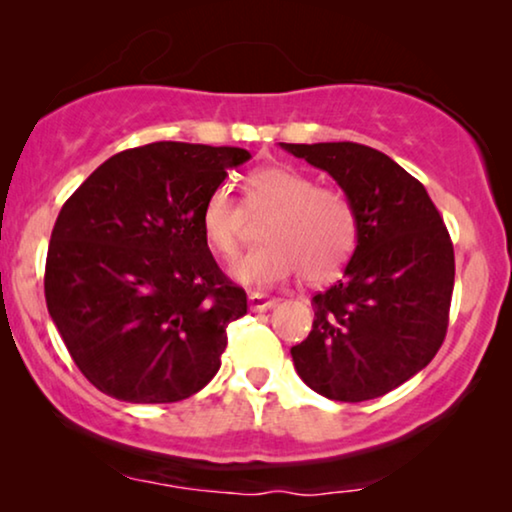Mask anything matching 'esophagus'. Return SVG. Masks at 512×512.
I'll return each instance as SVG.
<instances>
[{
    "mask_svg": "<svg viewBox=\"0 0 512 512\" xmlns=\"http://www.w3.org/2000/svg\"><path fill=\"white\" fill-rule=\"evenodd\" d=\"M277 305V298H270L265 296V293H249V310L251 312H265V310H272V307Z\"/></svg>",
    "mask_w": 512,
    "mask_h": 512,
    "instance_id": "34e87169",
    "label": "esophagus"
}]
</instances>
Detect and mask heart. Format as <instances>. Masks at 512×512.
<instances>
[{"instance_id": "heart-1", "label": "heart", "mask_w": 512, "mask_h": 512, "mask_svg": "<svg viewBox=\"0 0 512 512\" xmlns=\"http://www.w3.org/2000/svg\"><path fill=\"white\" fill-rule=\"evenodd\" d=\"M251 216H265L261 247L233 265L240 284L272 286L303 270L312 284L331 282L345 268L359 240L354 205L342 191L317 186L310 174L289 165L256 170L244 186V205L226 186L207 195L200 228L216 256L240 254Z\"/></svg>"}]
</instances>
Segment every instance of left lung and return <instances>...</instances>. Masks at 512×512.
Masks as SVG:
<instances>
[{"label": "left lung", "instance_id": "obj_1", "mask_svg": "<svg viewBox=\"0 0 512 512\" xmlns=\"http://www.w3.org/2000/svg\"><path fill=\"white\" fill-rule=\"evenodd\" d=\"M338 181L359 221L345 277L312 298L314 324L291 347L300 380L331 401L389 394L443 345L454 249L426 188L382 151L354 142L282 144Z\"/></svg>", "mask_w": 512, "mask_h": 512}]
</instances>
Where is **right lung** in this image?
<instances>
[{"instance_id": "add662e5", "label": "right lung", "mask_w": 512, "mask_h": 512, "mask_svg": "<svg viewBox=\"0 0 512 512\" xmlns=\"http://www.w3.org/2000/svg\"><path fill=\"white\" fill-rule=\"evenodd\" d=\"M235 146L156 142L111 156L76 188L46 256V305L88 382L128 403H177L221 368L247 293L200 228Z\"/></svg>"}]
</instances>
